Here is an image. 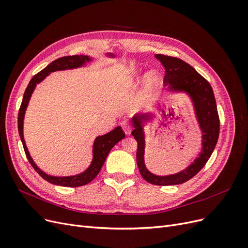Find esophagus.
Masks as SVG:
<instances>
[{
    "label": "esophagus",
    "instance_id": "1",
    "mask_svg": "<svg viewBox=\"0 0 248 248\" xmlns=\"http://www.w3.org/2000/svg\"><path fill=\"white\" fill-rule=\"evenodd\" d=\"M121 127H122V129H123V131H124L126 136H129V134L131 133V129H132L130 123L128 121H123L121 123Z\"/></svg>",
    "mask_w": 248,
    "mask_h": 248
}]
</instances>
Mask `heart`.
<instances>
[{
    "label": "heart",
    "mask_w": 248,
    "mask_h": 248,
    "mask_svg": "<svg viewBox=\"0 0 248 248\" xmlns=\"http://www.w3.org/2000/svg\"><path fill=\"white\" fill-rule=\"evenodd\" d=\"M158 82L159 78L155 70L151 69L145 73L144 78H142L141 89L138 98V104L140 107L147 106V104L151 101L155 90L158 87Z\"/></svg>",
    "instance_id": "obj_1"
}]
</instances>
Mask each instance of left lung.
<instances>
[{
    "mask_svg": "<svg viewBox=\"0 0 248 248\" xmlns=\"http://www.w3.org/2000/svg\"><path fill=\"white\" fill-rule=\"evenodd\" d=\"M166 70L164 86L170 95L185 94L193 108L194 118L202 133L201 149L198 156L188 166L174 174L156 175L148 170L145 161L146 125L154 118V109L139 112L131 118L132 136L138 141L137 162L141 177L154 185H177L188 181L205 166L213 153L219 134V118L213 90L209 82L196 69L182 60L163 55H155ZM156 107V106H155Z\"/></svg>",
    "mask_w": 248,
    "mask_h": 248,
    "instance_id": "obj_1",
    "label": "left lung"
}]
</instances>
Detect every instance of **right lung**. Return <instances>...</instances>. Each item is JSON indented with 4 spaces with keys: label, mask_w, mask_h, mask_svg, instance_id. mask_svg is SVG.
Wrapping results in <instances>:
<instances>
[{
    "label": "right lung",
    "mask_w": 248,
    "mask_h": 248,
    "mask_svg": "<svg viewBox=\"0 0 248 248\" xmlns=\"http://www.w3.org/2000/svg\"><path fill=\"white\" fill-rule=\"evenodd\" d=\"M106 57L110 59L116 58V56L114 54H110V52H107ZM92 62H93L92 58H90L89 56H84V55L68 56V57L57 59L54 62H51L49 65H47L43 70H41L40 72L37 73L36 76L33 77V78L30 80L29 85L25 91L24 98H22L21 106L18 111V120H17L19 137L22 142V146H24L27 158L30 161V163H31V166L44 180H46L47 182L51 184L66 186V187H78V186H82L90 183L97 175H98V172L100 171L111 148L114 147L117 142H119L120 140L125 138V134L120 126H117L115 129H112L111 131L106 134L96 137L92 147V161L90 163V166L84 171L72 176L48 175L46 171H43L41 169L38 168V166L34 162L31 155H30V152L27 148L26 140L24 138V120H25L27 108L29 106V101L31 99L34 90L36 89V86L40 84L42 80L46 79V78L48 77L51 72L82 68V67H86L88 64H91Z\"/></svg>",
    "instance_id": "right-lung-1"
}]
</instances>
